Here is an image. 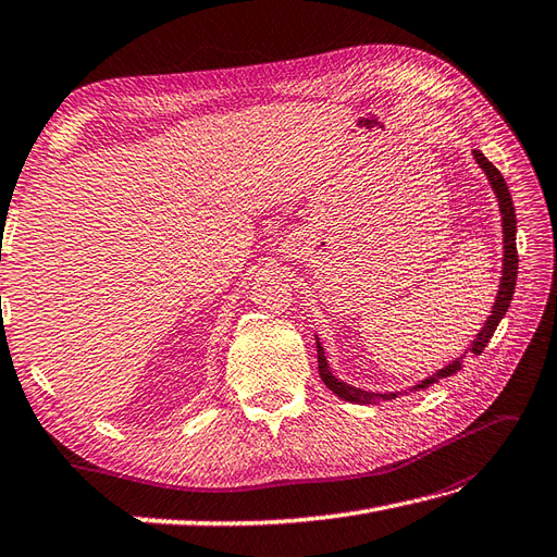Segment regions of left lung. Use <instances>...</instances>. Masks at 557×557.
I'll return each mask as SVG.
<instances>
[{
	"label": "left lung",
	"instance_id": "8db88e82",
	"mask_svg": "<svg viewBox=\"0 0 557 557\" xmlns=\"http://www.w3.org/2000/svg\"><path fill=\"white\" fill-rule=\"evenodd\" d=\"M473 158H475V163L483 168V173L487 175V180H491V187H493L495 197H497V207H500V215H503V243H505L500 290H497V298H495L491 317H487L483 329L479 332V336H475V342L469 348L471 354L481 356L483 348L487 346V342H491V336L495 334L497 324H500V320L505 317L509 302H512L515 286H517L519 257H517V215H515L512 195H509L505 177L500 175V170H497L491 161H487V158L481 151H473ZM317 362H320V377H322V382L338 396V399L350 401V404H377V401H392V399H396V396H399V392H389V394L366 392V389L354 387V384H346L342 380H336L334 374H332V370H329V362H326V356H324V348L320 344V338H317ZM461 362H463V356L457 358V360H451L449 366L437 370L435 374H430V377H425L423 382H418L416 387H411V389H416V392L418 389H428L430 384L440 382L442 377H451L454 372L461 370Z\"/></svg>",
	"mask_w": 557,
	"mask_h": 557
}]
</instances>
